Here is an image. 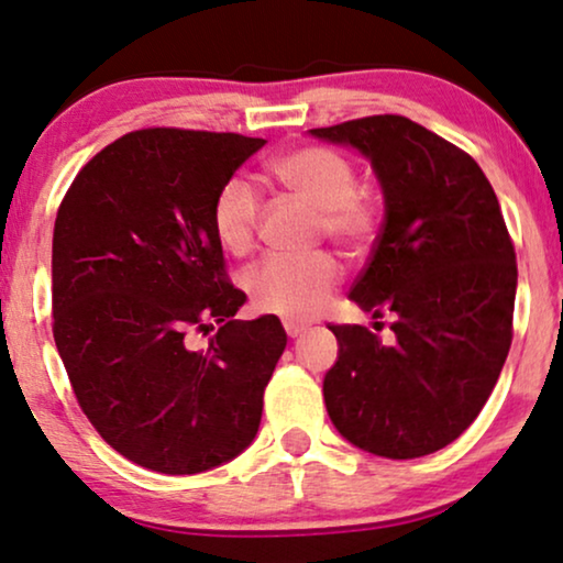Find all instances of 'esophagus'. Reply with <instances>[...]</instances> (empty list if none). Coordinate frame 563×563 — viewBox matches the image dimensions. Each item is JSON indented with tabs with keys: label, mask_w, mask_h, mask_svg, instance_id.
<instances>
[{
	"label": "esophagus",
	"mask_w": 563,
	"mask_h": 563,
	"mask_svg": "<svg viewBox=\"0 0 563 563\" xmlns=\"http://www.w3.org/2000/svg\"><path fill=\"white\" fill-rule=\"evenodd\" d=\"M286 332H288V336H301L303 332H306V327L303 324H298V321H286Z\"/></svg>",
	"instance_id": "esophagus-1"
}]
</instances>
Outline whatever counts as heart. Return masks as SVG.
Wrapping results in <instances>:
<instances>
[{
  "mask_svg": "<svg viewBox=\"0 0 563 563\" xmlns=\"http://www.w3.org/2000/svg\"><path fill=\"white\" fill-rule=\"evenodd\" d=\"M269 177L298 203L317 213V236H327L347 254H363L380 229L378 195L355 185L357 167L350 156L329 146H298L277 154L267 164ZM211 223L221 246L246 254L260 227V198L242 179H229L216 192ZM340 283V265L332 254L309 257H269L246 273V294L254 309L288 321H306L324 309Z\"/></svg>",
  "mask_w": 563,
  "mask_h": 563,
  "instance_id": "1",
  "label": "heart"
}]
</instances>
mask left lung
<instances>
[{"label": "left lung", "mask_w": 563, "mask_h": 563, "mask_svg": "<svg viewBox=\"0 0 563 563\" xmlns=\"http://www.w3.org/2000/svg\"><path fill=\"white\" fill-rule=\"evenodd\" d=\"M311 136L373 164L384 229L350 298L394 319V342L360 324L329 327L340 342L324 376L329 419L373 455H430L478 417L512 344L517 262L499 200L463 148L404 115Z\"/></svg>", "instance_id": "left-lung-1"}]
</instances>
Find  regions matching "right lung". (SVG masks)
Instances as JSON below:
<instances>
[{"label": "right lung", "instance_id": "right-lung-1", "mask_svg": "<svg viewBox=\"0 0 563 563\" xmlns=\"http://www.w3.org/2000/svg\"><path fill=\"white\" fill-rule=\"evenodd\" d=\"M265 146L239 133L144 129L74 177L54 227V340L100 438L139 466L200 474L257 434L286 350L280 319L239 321L211 208ZM203 351L189 344L207 333Z\"/></svg>", "mask_w": 563, "mask_h": 563}]
</instances>
